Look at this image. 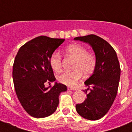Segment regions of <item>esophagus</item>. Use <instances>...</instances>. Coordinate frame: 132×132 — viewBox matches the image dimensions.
<instances>
[{
	"label": "esophagus",
	"instance_id": "34e87169",
	"mask_svg": "<svg viewBox=\"0 0 132 132\" xmlns=\"http://www.w3.org/2000/svg\"><path fill=\"white\" fill-rule=\"evenodd\" d=\"M67 89H68V90H76L77 88H73V87H69L68 88H67Z\"/></svg>",
	"mask_w": 132,
	"mask_h": 132
}]
</instances>
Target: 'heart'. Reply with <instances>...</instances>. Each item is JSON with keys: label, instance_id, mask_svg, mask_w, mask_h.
Returning a JSON list of instances; mask_svg holds the SVG:
<instances>
[{"label": "heart", "instance_id": "b5f03b06", "mask_svg": "<svg viewBox=\"0 0 132 132\" xmlns=\"http://www.w3.org/2000/svg\"><path fill=\"white\" fill-rule=\"evenodd\" d=\"M65 53L75 59L73 71L63 72L57 77L59 82L67 86H74L85 75L93 73L96 65V58L92 53H88L84 46L79 44H72L65 49ZM50 65L55 72L61 69V57L58 52H53L50 57Z\"/></svg>", "mask_w": 132, "mask_h": 132}]
</instances>
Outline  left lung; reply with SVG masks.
I'll use <instances>...</instances> for the list:
<instances>
[{"label": "left lung", "instance_id": "1", "mask_svg": "<svg viewBox=\"0 0 132 132\" xmlns=\"http://www.w3.org/2000/svg\"><path fill=\"white\" fill-rule=\"evenodd\" d=\"M74 39L89 44L96 57L93 74L85 82L90 92L82 103L77 104L76 110L84 118L97 120L108 112L117 94L121 71L119 61L114 48L96 35Z\"/></svg>", "mask_w": 132, "mask_h": 132}]
</instances>
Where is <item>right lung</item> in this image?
<instances>
[{"label":"right lung","mask_w":132,"mask_h":132,"mask_svg":"<svg viewBox=\"0 0 132 132\" xmlns=\"http://www.w3.org/2000/svg\"><path fill=\"white\" fill-rule=\"evenodd\" d=\"M64 41L38 36L23 45L15 57L12 70L15 91L23 108L32 117L52 115L58 106L60 93L67 90L65 85L57 82L51 88L45 87L46 82L55 80L50 57Z\"/></svg>","instance_id":"right-lung-1"}]
</instances>
